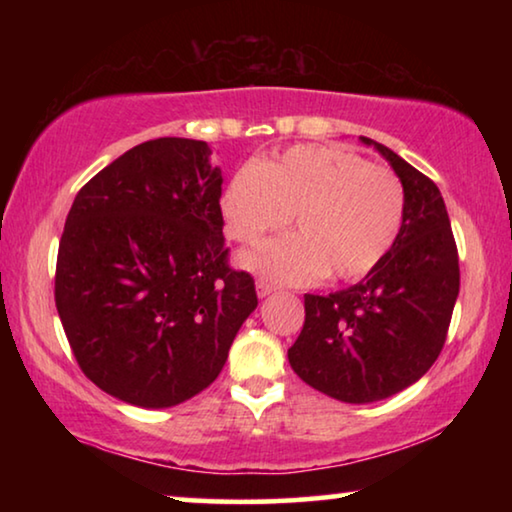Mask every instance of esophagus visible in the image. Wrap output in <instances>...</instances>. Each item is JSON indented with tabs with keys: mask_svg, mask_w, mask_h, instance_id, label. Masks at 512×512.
<instances>
[{
	"mask_svg": "<svg viewBox=\"0 0 512 512\" xmlns=\"http://www.w3.org/2000/svg\"><path fill=\"white\" fill-rule=\"evenodd\" d=\"M255 287H257V296H259V298H266V296H271V293L275 291L273 284H271V282H266V280H257Z\"/></svg>",
	"mask_w": 512,
	"mask_h": 512,
	"instance_id": "34e87169",
	"label": "esophagus"
}]
</instances>
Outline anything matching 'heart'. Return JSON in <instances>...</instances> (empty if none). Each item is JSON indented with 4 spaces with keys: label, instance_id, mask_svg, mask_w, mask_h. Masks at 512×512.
I'll use <instances>...</instances> for the list:
<instances>
[{
    "label": "heart",
    "instance_id": "1",
    "mask_svg": "<svg viewBox=\"0 0 512 512\" xmlns=\"http://www.w3.org/2000/svg\"><path fill=\"white\" fill-rule=\"evenodd\" d=\"M225 232L255 244L293 214L298 235L280 237L244 257L277 282L318 275L359 280L395 244L404 221V187L391 169L334 146H293L280 158L244 164L223 192Z\"/></svg>",
    "mask_w": 512,
    "mask_h": 512
}]
</instances>
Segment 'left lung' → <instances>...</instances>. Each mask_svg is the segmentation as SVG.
<instances>
[{
	"label": "left lung",
	"instance_id": "8db88e82",
	"mask_svg": "<svg viewBox=\"0 0 512 512\" xmlns=\"http://www.w3.org/2000/svg\"><path fill=\"white\" fill-rule=\"evenodd\" d=\"M404 187V221L384 259L352 287L305 296V325L289 348L296 375L348 404L386 400L415 384L443 350L461 287L447 207L433 180L388 146L361 137Z\"/></svg>",
	"mask_w": 512,
	"mask_h": 512
}]
</instances>
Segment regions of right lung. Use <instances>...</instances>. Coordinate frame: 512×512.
Segmentation results:
<instances>
[{"label": "right lung", "mask_w": 512, "mask_h": 512, "mask_svg": "<svg viewBox=\"0 0 512 512\" xmlns=\"http://www.w3.org/2000/svg\"><path fill=\"white\" fill-rule=\"evenodd\" d=\"M210 146H133L76 194L56 262V309L92 384L142 409L219 377L255 282L228 266L221 169Z\"/></svg>", "instance_id": "right-lung-1"}]
</instances>
